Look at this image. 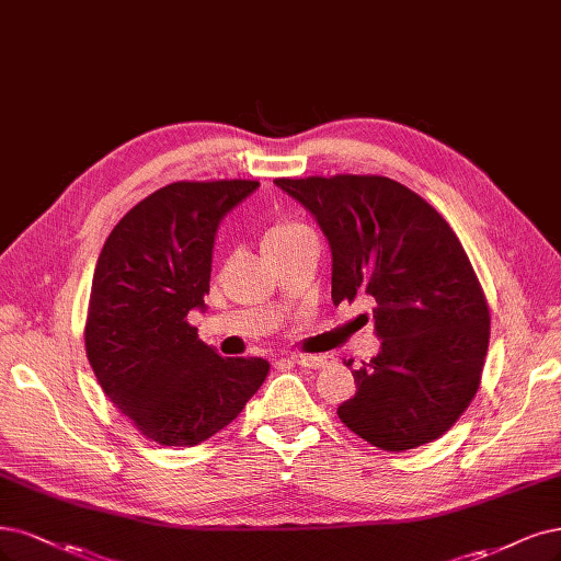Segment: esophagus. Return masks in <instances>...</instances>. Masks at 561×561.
Masks as SVG:
<instances>
[{"label":"esophagus","instance_id":"34e87169","mask_svg":"<svg viewBox=\"0 0 561 561\" xmlns=\"http://www.w3.org/2000/svg\"><path fill=\"white\" fill-rule=\"evenodd\" d=\"M293 362L297 366H304V369H322V366L327 364V357H322V355H295Z\"/></svg>","mask_w":561,"mask_h":561}]
</instances>
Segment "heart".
<instances>
[{"mask_svg":"<svg viewBox=\"0 0 561 561\" xmlns=\"http://www.w3.org/2000/svg\"><path fill=\"white\" fill-rule=\"evenodd\" d=\"M301 231H304V227H299V225H293V222H276V225H272V227H268V229L264 231L262 245H264L266 253H272V250H276V248H280V245L293 241L297 234H301Z\"/></svg>","mask_w":561,"mask_h":561,"instance_id":"obj_1","label":"heart"}]
</instances>
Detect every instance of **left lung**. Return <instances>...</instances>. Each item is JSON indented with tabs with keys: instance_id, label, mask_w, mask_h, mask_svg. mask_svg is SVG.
<instances>
[{
	"instance_id": "obj_1",
	"label": "left lung",
	"mask_w": 561,
	"mask_h": 561,
	"mask_svg": "<svg viewBox=\"0 0 561 561\" xmlns=\"http://www.w3.org/2000/svg\"><path fill=\"white\" fill-rule=\"evenodd\" d=\"M276 185L316 218L330 243L334 306L364 299L380 339L369 364H345L357 392L339 405L341 422L390 453L446 434L478 390L490 343L488 304L450 225L385 176Z\"/></svg>"
}]
</instances>
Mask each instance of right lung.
<instances>
[{"label":"right lung","mask_w":561,"mask_h":561,"mask_svg":"<svg viewBox=\"0 0 561 561\" xmlns=\"http://www.w3.org/2000/svg\"><path fill=\"white\" fill-rule=\"evenodd\" d=\"M257 181L171 183L113 227L94 266L85 351L111 403L160 446L190 448L234 420L268 374L222 357L187 324L206 311L222 218Z\"/></svg>","instance_id":"obj_1"}]
</instances>
